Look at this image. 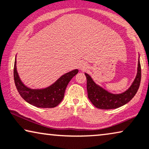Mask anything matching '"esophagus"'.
Masks as SVG:
<instances>
[{
    "instance_id": "1",
    "label": "esophagus",
    "mask_w": 149,
    "mask_h": 149,
    "mask_svg": "<svg viewBox=\"0 0 149 149\" xmlns=\"http://www.w3.org/2000/svg\"><path fill=\"white\" fill-rule=\"evenodd\" d=\"M86 68H87V65L85 64V63H82V64L80 65V69H81V70L84 71V70H85V69H86Z\"/></svg>"
}]
</instances>
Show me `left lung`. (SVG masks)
Segmentation results:
<instances>
[{
    "instance_id": "8db88e82",
    "label": "left lung",
    "mask_w": 149,
    "mask_h": 149,
    "mask_svg": "<svg viewBox=\"0 0 149 149\" xmlns=\"http://www.w3.org/2000/svg\"><path fill=\"white\" fill-rule=\"evenodd\" d=\"M85 76L86 77L87 80L86 88L88 97L91 103L99 109H103V110L115 109L127 104L136 94L141 81V66L139 60L138 73L134 82L128 90L121 94L115 95L108 93V91L95 84L88 74L85 73Z\"/></svg>"
}]
</instances>
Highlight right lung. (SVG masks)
Segmentation results:
<instances>
[{"instance_id": "obj_1", "label": "right lung", "mask_w": 149, "mask_h": 149, "mask_svg": "<svg viewBox=\"0 0 149 149\" xmlns=\"http://www.w3.org/2000/svg\"><path fill=\"white\" fill-rule=\"evenodd\" d=\"M78 73V69H75L63 75L48 88L33 90L27 88L21 82L17 72L16 61L13 67L14 82L19 94L29 104L42 108H52L58 106L64 97L65 89L69 81Z\"/></svg>"}]
</instances>
